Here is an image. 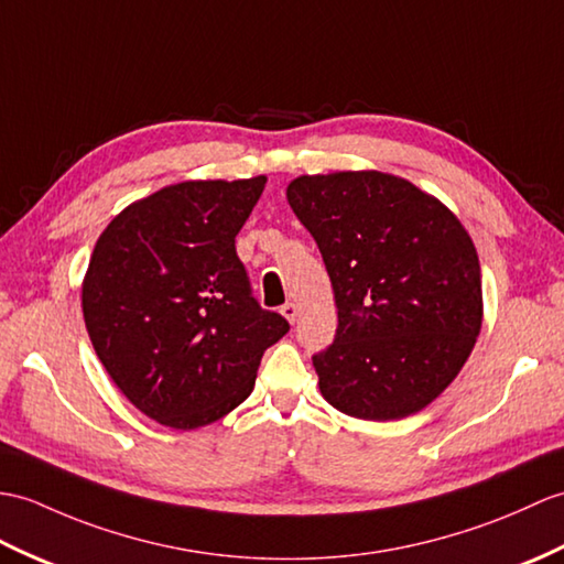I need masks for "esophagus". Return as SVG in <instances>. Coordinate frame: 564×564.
<instances>
[{
	"instance_id": "34e87169",
	"label": "esophagus",
	"mask_w": 564,
	"mask_h": 564,
	"mask_svg": "<svg viewBox=\"0 0 564 564\" xmlns=\"http://www.w3.org/2000/svg\"><path fill=\"white\" fill-rule=\"evenodd\" d=\"M281 314H283V317H285L288 322L295 324L297 317H300V307H297L295 303H285V305L281 307Z\"/></svg>"
}]
</instances>
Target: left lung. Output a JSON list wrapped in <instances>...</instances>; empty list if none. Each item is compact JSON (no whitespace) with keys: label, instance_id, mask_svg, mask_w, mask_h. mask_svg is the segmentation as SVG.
<instances>
[{"label":"left lung","instance_id":"left-lung-1","mask_svg":"<svg viewBox=\"0 0 564 564\" xmlns=\"http://www.w3.org/2000/svg\"><path fill=\"white\" fill-rule=\"evenodd\" d=\"M285 196L319 247L338 310L334 344L312 358L322 397L360 421L423 411L482 324L478 252L462 220L379 170L300 175Z\"/></svg>","mask_w":564,"mask_h":564}]
</instances>
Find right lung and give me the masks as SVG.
<instances>
[{"instance_id": "1", "label": "right lung", "mask_w": 564, "mask_h": 564, "mask_svg": "<svg viewBox=\"0 0 564 564\" xmlns=\"http://www.w3.org/2000/svg\"><path fill=\"white\" fill-rule=\"evenodd\" d=\"M267 177L187 180L129 204L100 232L84 322L117 389L155 423L212 425L252 394L288 322L261 310L235 252Z\"/></svg>"}]
</instances>
